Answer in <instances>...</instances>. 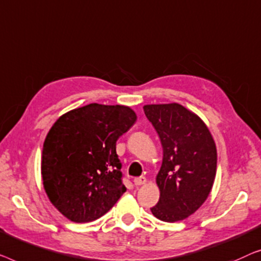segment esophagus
I'll return each instance as SVG.
<instances>
[{
    "instance_id": "1",
    "label": "esophagus",
    "mask_w": 261,
    "mask_h": 261,
    "mask_svg": "<svg viewBox=\"0 0 261 261\" xmlns=\"http://www.w3.org/2000/svg\"><path fill=\"white\" fill-rule=\"evenodd\" d=\"M134 182H135L136 186H143V185H145V183H146V178L144 177V176H141V177H136L134 179Z\"/></svg>"
}]
</instances>
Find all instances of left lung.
<instances>
[{"label": "left lung", "instance_id": "8db88e82", "mask_svg": "<svg viewBox=\"0 0 261 261\" xmlns=\"http://www.w3.org/2000/svg\"><path fill=\"white\" fill-rule=\"evenodd\" d=\"M143 109L163 148L162 166L156 176L160 201L151 213L166 222L182 221L211 193L218 162L215 142L203 120L177 102Z\"/></svg>", "mask_w": 261, "mask_h": 261}]
</instances>
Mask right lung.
<instances>
[{
  "instance_id": "right-lung-1",
  "label": "right lung",
  "mask_w": 261,
  "mask_h": 261,
  "mask_svg": "<svg viewBox=\"0 0 261 261\" xmlns=\"http://www.w3.org/2000/svg\"><path fill=\"white\" fill-rule=\"evenodd\" d=\"M136 120L129 106L93 102L66 112L50 127L42 149L43 188L68 220H97L126 192L116 143Z\"/></svg>"
}]
</instances>
